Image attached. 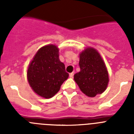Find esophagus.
I'll return each instance as SVG.
<instances>
[{"mask_svg": "<svg viewBox=\"0 0 134 134\" xmlns=\"http://www.w3.org/2000/svg\"><path fill=\"white\" fill-rule=\"evenodd\" d=\"M74 72H71L70 74V78H73V76H74Z\"/></svg>", "mask_w": 134, "mask_h": 134, "instance_id": "34e87169", "label": "esophagus"}]
</instances>
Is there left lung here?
Returning a JSON list of instances; mask_svg holds the SVG:
<instances>
[{
    "instance_id": "left-lung-1",
    "label": "left lung",
    "mask_w": 134,
    "mask_h": 134,
    "mask_svg": "<svg viewBox=\"0 0 134 134\" xmlns=\"http://www.w3.org/2000/svg\"><path fill=\"white\" fill-rule=\"evenodd\" d=\"M80 71L74 76L84 94L90 97L103 93L109 82L108 72L97 51L88 48L80 54Z\"/></svg>"
}]
</instances>
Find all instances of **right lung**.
Returning a JSON list of instances; mask_svg holds the SVG:
<instances>
[{
    "mask_svg": "<svg viewBox=\"0 0 134 134\" xmlns=\"http://www.w3.org/2000/svg\"><path fill=\"white\" fill-rule=\"evenodd\" d=\"M65 65L59 59V49L54 45L40 48L27 70V79L35 93L46 99L52 97L68 78Z\"/></svg>",
    "mask_w": 134,
    "mask_h": 134,
    "instance_id": "1",
    "label": "right lung"
}]
</instances>
